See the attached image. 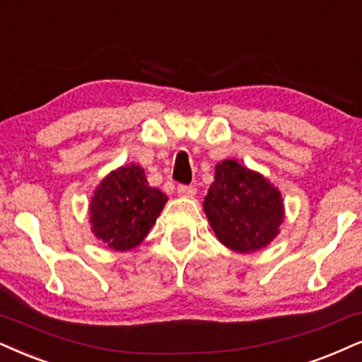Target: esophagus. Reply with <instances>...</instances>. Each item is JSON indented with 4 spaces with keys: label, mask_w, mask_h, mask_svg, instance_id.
<instances>
[{
    "label": "esophagus",
    "mask_w": 362,
    "mask_h": 362,
    "mask_svg": "<svg viewBox=\"0 0 362 362\" xmlns=\"http://www.w3.org/2000/svg\"><path fill=\"white\" fill-rule=\"evenodd\" d=\"M195 192H197V189L192 185H178L177 187V194L180 197H194Z\"/></svg>",
    "instance_id": "obj_1"
}]
</instances>
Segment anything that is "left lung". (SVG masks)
Instances as JSON below:
<instances>
[{
	"instance_id": "obj_1",
	"label": "left lung",
	"mask_w": 362,
	"mask_h": 362,
	"mask_svg": "<svg viewBox=\"0 0 362 362\" xmlns=\"http://www.w3.org/2000/svg\"><path fill=\"white\" fill-rule=\"evenodd\" d=\"M204 210L215 237L240 254L271 244L284 221L281 192L237 160H223L215 165Z\"/></svg>"
}]
</instances>
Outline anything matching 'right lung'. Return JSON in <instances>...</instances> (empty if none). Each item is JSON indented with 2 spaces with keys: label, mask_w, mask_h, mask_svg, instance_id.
<instances>
[{
  "label": "right lung",
  "mask_w": 362,
  "mask_h": 362,
  "mask_svg": "<svg viewBox=\"0 0 362 362\" xmlns=\"http://www.w3.org/2000/svg\"><path fill=\"white\" fill-rule=\"evenodd\" d=\"M168 197L150 187L140 165L110 172L90 202L91 232L113 250H130L140 244L165 207Z\"/></svg>",
  "instance_id": "add662e5"
}]
</instances>
